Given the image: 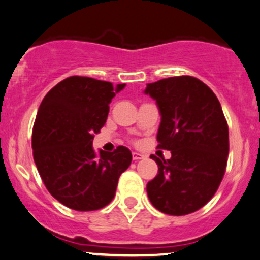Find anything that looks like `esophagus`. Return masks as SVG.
<instances>
[{
    "label": "esophagus",
    "instance_id": "esophagus-1",
    "mask_svg": "<svg viewBox=\"0 0 260 260\" xmlns=\"http://www.w3.org/2000/svg\"><path fill=\"white\" fill-rule=\"evenodd\" d=\"M132 157H133V159H135V161H138V159H142L145 156H143L142 153H138V152H133Z\"/></svg>",
    "mask_w": 260,
    "mask_h": 260
}]
</instances>
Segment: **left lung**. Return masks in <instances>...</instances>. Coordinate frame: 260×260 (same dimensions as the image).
Masks as SVG:
<instances>
[{
	"label": "left lung",
	"instance_id": "left-lung-1",
	"mask_svg": "<svg viewBox=\"0 0 260 260\" xmlns=\"http://www.w3.org/2000/svg\"><path fill=\"white\" fill-rule=\"evenodd\" d=\"M143 93L156 101L161 115L158 148L171 158L152 154L158 174L147 183L157 210L186 215L211 200L225 174L229 129L219 99L193 77H172L147 84Z\"/></svg>",
	"mask_w": 260,
	"mask_h": 260
}]
</instances>
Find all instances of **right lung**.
<instances>
[{"instance_id":"right-lung-1","label":"right lung","mask_w":260,"mask_h":260,"mask_svg":"<svg viewBox=\"0 0 260 260\" xmlns=\"http://www.w3.org/2000/svg\"><path fill=\"white\" fill-rule=\"evenodd\" d=\"M125 84L88 77L60 81L39 107L32 131L38 171L51 196L77 211H93L113 200L118 179L129 167L124 146L114 152L93 149V138L106 123L109 104Z\"/></svg>"}]
</instances>
